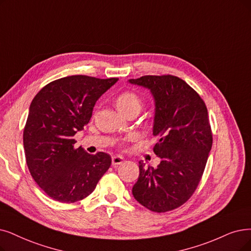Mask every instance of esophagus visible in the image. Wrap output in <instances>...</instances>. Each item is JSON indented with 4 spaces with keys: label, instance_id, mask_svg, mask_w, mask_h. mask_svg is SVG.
Listing matches in <instances>:
<instances>
[{
    "label": "esophagus",
    "instance_id": "obj_1",
    "mask_svg": "<svg viewBox=\"0 0 251 251\" xmlns=\"http://www.w3.org/2000/svg\"><path fill=\"white\" fill-rule=\"evenodd\" d=\"M123 162H124V157H123V156H120V155H114V156H112V165H113V166L123 164Z\"/></svg>",
    "mask_w": 251,
    "mask_h": 251
}]
</instances>
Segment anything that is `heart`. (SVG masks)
<instances>
[{
    "label": "heart",
    "mask_w": 251,
    "mask_h": 251,
    "mask_svg": "<svg viewBox=\"0 0 251 251\" xmlns=\"http://www.w3.org/2000/svg\"><path fill=\"white\" fill-rule=\"evenodd\" d=\"M115 106L118 109V111L124 114L129 110H139L142 107V100L136 93L126 91L122 94H119L115 98Z\"/></svg>",
    "instance_id": "b5f03b06"
}]
</instances>
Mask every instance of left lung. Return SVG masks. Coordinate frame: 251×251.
<instances>
[{
	"label": "left lung",
	"instance_id": "8db88e82",
	"mask_svg": "<svg viewBox=\"0 0 251 251\" xmlns=\"http://www.w3.org/2000/svg\"><path fill=\"white\" fill-rule=\"evenodd\" d=\"M129 83L148 88L153 96V151L160 158L154 169L139 162L133 186L137 201L153 212L171 211L193 196L212 147L207 107L194 88L173 75H147Z\"/></svg>",
	"mask_w": 251,
	"mask_h": 251
}]
</instances>
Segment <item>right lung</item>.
<instances>
[{
    "label": "right lung",
    "instance_id": "obj_1",
    "mask_svg": "<svg viewBox=\"0 0 251 251\" xmlns=\"http://www.w3.org/2000/svg\"><path fill=\"white\" fill-rule=\"evenodd\" d=\"M118 78L68 76L45 85L34 98L24 129L26 165L36 183L61 203L91 195L111 165L105 152L74 147V135L91 120L96 102Z\"/></svg>",
    "mask_w": 251,
    "mask_h": 251
}]
</instances>
